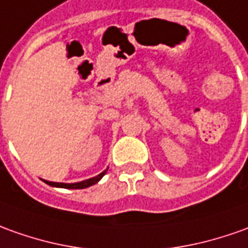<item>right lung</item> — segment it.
Instances as JSON below:
<instances>
[{"mask_svg":"<svg viewBox=\"0 0 248 248\" xmlns=\"http://www.w3.org/2000/svg\"><path fill=\"white\" fill-rule=\"evenodd\" d=\"M107 170H104L102 173H100L98 175H95L93 178H89L85 179V181H81V182H75V184H63V182H51V181H44L47 185L49 186H54V187H64V189H85V187H89V186L94 185L97 184L100 179L107 174Z\"/></svg>","mask_w":248,"mask_h":248,"instance_id":"add662e5","label":"right lung"}]
</instances>
